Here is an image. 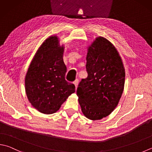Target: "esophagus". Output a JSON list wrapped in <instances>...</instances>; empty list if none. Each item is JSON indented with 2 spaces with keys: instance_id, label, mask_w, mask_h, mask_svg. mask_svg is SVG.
I'll use <instances>...</instances> for the list:
<instances>
[{
  "instance_id": "esophagus-1",
  "label": "esophagus",
  "mask_w": 152,
  "mask_h": 152,
  "mask_svg": "<svg viewBox=\"0 0 152 152\" xmlns=\"http://www.w3.org/2000/svg\"><path fill=\"white\" fill-rule=\"evenodd\" d=\"M73 83H74V85H75V88L77 89V86H78V84H79V80L78 79H75V81L73 82Z\"/></svg>"
}]
</instances>
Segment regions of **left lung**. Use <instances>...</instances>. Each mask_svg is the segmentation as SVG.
<instances>
[{
  "label": "left lung",
  "instance_id": "obj_1",
  "mask_svg": "<svg viewBox=\"0 0 152 152\" xmlns=\"http://www.w3.org/2000/svg\"><path fill=\"white\" fill-rule=\"evenodd\" d=\"M88 76L77 89L83 114L92 121L101 120L118 105L124 91L125 69L119 53L110 42L97 37L87 49Z\"/></svg>",
  "mask_w": 152,
  "mask_h": 152
}]
</instances>
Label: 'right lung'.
<instances>
[{"label": "right lung", "instance_id": "right-lung-1", "mask_svg": "<svg viewBox=\"0 0 152 152\" xmlns=\"http://www.w3.org/2000/svg\"><path fill=\"white\" fill-rule=\"evenodd\" d=\"M51 36L43 42L31 60L25 77V89L31 106L46 114L56 113L68 96L75 92L65 80L64 46Z\"/></svg>", "mask_w": 152, "mask_h": 152}]
</instances>
